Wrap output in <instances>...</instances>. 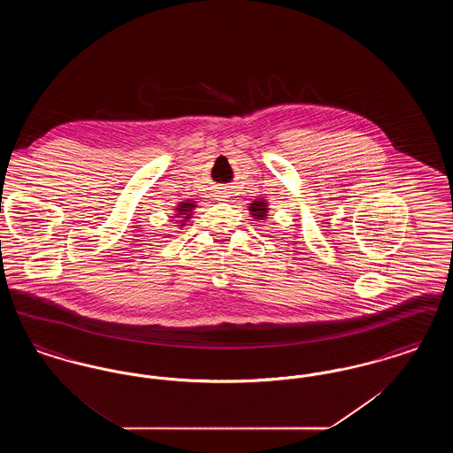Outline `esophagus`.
Wrapping results in <instances>:
<instances>
[{"label":"esophagus","mask_w":453,"mask_h":453,"mask_svg":"<svg viewBox=\"0 0 453 453\" xmlns=\"http://www.w3.org/2000/svg\"><path fill=\"white\" fill-rule=\"evenodd\" d=\"M217 198H219V200H226V198H227V194H226V192H219V194H217Z\"/></svg>","instance_id":"1"}]
</instances>
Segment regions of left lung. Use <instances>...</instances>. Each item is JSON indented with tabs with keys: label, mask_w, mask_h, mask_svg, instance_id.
Here are the masks:
<instances>
[{
	"label": "left lung",
	"mask_w": 453,
	"mask_h": 453,
	"mask_svg": "<svg viewBox=\"0 0 453 453\" xmlns=\"http://www.w3.org/2000/svg\"><path fill=\"white\" fill-rule=\"evenodd\" d=\"M250 214L251 217H255V219H258V220H263V219H266L268 216V202L266 200H263V198H257V200H253V203H250Z\"/></svg>",
	"instance_id": "8db88e82"
}]
</instances>
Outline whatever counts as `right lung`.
Wrapping results in <instances>:
<instances>
[{
  "mask_svg": "<svg viewBox=\"0 0 453 453\" xmlns=\"http://www.w3.org/2000/svg\"><path fill=\"white\" fill-rule=\"evenodd\" d=\"M195 207H196V203H195L194 200H185V202H180V203L176 205L173 217L178 219V224H180L181 227L187 224V220L194 214Z\"/></svg>",
  "mask_w": 453,
  "mask_h": 453,
  "instance_id": "right-lung-1",
  "label": "right lung"
}]
</instances>
